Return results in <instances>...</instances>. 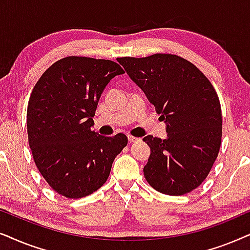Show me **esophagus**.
Wrapping results in <instances>:
<instances>
[{"mask_svg":"<svg viewBox=\"0 0 250 250\" xmlns=\"http://www.w3.org/2000/svg\"><path fill=\"white\" fill-rule=\"evenodd\" d=\"M128 141L130 142V143H135V142H138L139 138H136V137H134V136L128 135Z\"/></svg>","mask_w":250,"mask_h":250,"instance_id":"esophagus-1","label":"esophagus"}]
</instances>
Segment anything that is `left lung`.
<instances>
[{
  "label": "left lung",
  "instance_id": "obj_1",
  "mask_svg": "<svg viewBox=\"0 0 250 250\" xmlns=\"http://www.w3.org/2000/svg\"><path fill=\"white\" fill-rule=\"evenodd\" d=\"M118 62L166 122L167 138H143L151 148L146 181L169 195L193 191L208 176L221 147L222 111L214 86L197 66L176 55Z\"/></svg>",
  "mask_w": 250,
  "mask_h": 250
}]
</instances>
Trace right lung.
<instances>
[{
    "label": "right lung",
    "instance_id": "1",
    "mask_svg": "<svg viewBox=\"0 0 250 250\" xmlns=\"http://www.w3.org/2000/svg\"><path fill=\"white\" fill-rule=\"evenodd\" d=\"M115 62L62 58L43 73L27 107V134L40 174L59 194L86 197L107 181L127 136L105 137L91 130L98 101L116 75Z\"/></svg>",
    "mask_w": 250,
    "mask_h": 250
}]
</instances>
